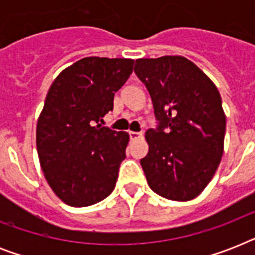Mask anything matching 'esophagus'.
Segmentation results:
<instances>
[{"mask_svg": "<svg viewBox=\"0 0 255 255\" xmlns=\"http://www.w3.org/2000/svg\"><path fill=\"white\" fill-rule=\"evenodd\" d=\"M140 137H143V133L129 131V139L131 140H137V139H140Z\"/></svg>", "mask_w": 255, "mask_h": 255, "instance_id": "1", "label": "esophagus"}]
</instances>
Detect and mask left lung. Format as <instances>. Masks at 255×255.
Wrapping results in <instances>:
<instances>
[{
    "mask_svg": "<svg viewBox=\"0 0 255 255\" xmlns=\"http://www.w3.org/2000/svg\"><path fill=\"white\" fill-rule=\"evenodd\" d=\"M160 122L148 129L141 159L148 185L172 201H189L213 178L224 153L226 116L212 79L181 55L136 59ZM164 128L168 131L164 132Z\"/></svg>",
    "mask_w": 255,
    "mask_h": 255,
    "instance_id": "8db88e82",
    "label": "left lung"
}]
</instances>
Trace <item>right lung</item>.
Returning a JSON list of instances; mask_svg holds the SVG:
<instances>
[{"label":"right lung","instance_id":"1","mask_svg":"<svg viewBox=\"0 0 255 255\" xmlns=\"http://www.w3.org/2000/svg\"><path fill=\"white\" fill-rule=\"evenodd\" d=\"M133 59L87 57L50 86L37 122V151L53 192L70 206L102 201L115 188L129 135L102 127Z\"/></svg>","mask_w":255,"mask_h":255}]
</instances>
